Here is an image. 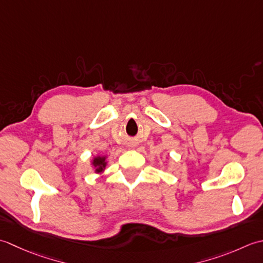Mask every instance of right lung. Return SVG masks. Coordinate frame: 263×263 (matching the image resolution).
Masks as SVG:
<instances>
[{
    "label": "right lung",
    "instance_id": "1",
    "mask_svg": "<svg viewBox=\"0 0 263 263\" xmlns=\"http://www.w3.org/2000/svg\"><path fill=\"white\" fill-rule=\"evenodd\" d=\"M108 157L106 155H94L90 160V165L94 168V173L101 175L104 173V170L108 165V161H106Z\"/></svg>",
    "mask_w": 263,
    "mask_h": 263
}]
</instances>
